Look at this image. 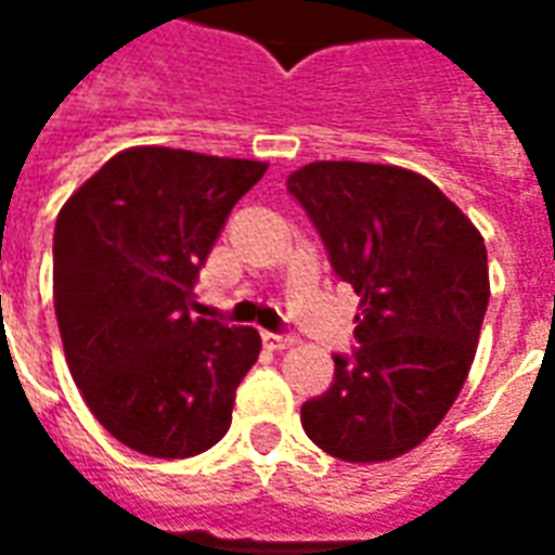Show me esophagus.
Here are the masks:
<instances>
[{
    "mask_svg": "<svg viewBox=\"0 0 555 555\" xmlns=\"http://www.w3.org/2000/svg\"><path fill=\"white\" fill-rule=\"evenodd\" d=\"M261 338H264L267 348H273V350H285V348H291V345H294V338L282 336V333H264Z\"/></svg>",
    "mask_w": 555,
    "mask_h": 555,
    "instance_id": "esophagus-1",
    "label": "esophagus"
}]
</instances>
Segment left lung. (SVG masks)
I'll list each match as a JSON object with an SVG mask.
<instances>
[{
	"label": "left lung",
	"mask_w": 555,
	"mask_h": 555,
	"mask_svg": "<svg viewBox=\"0 0 555 555\" xmlns=\"http://www.w3.org/2000/svg\"><path fill=\"white\" fill-rule=\"evenodd\" d=\"M288 193L321 234L330 264L360 294L350 357L300 408L326 454L374 464L410 452L464 386L488 312V249L461 207L416 171L318 159Z\"/></svg>",
	"instance_id": "obj_1"
}]
</instances>
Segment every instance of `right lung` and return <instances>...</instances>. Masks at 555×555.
I'll return each mask as SVG.
<instances>
[{
  "mask_svg": "<svg viewBox=\"0 0 555 555\" xmlns=\"http://www.w3.org/2000/svg\"><path fill=\"white\" fill-rule=\"evenodd\" d=\"M267 163L130 147L55 219L53 297L67 369L115 440L193 457L231 425L261 353L253 326L193 318L198 270Z\"/></svg>",
  "mask_w": 555,
  "mask_h": 555,
  "instance_id": "add662e5",
  "label": "right lung"
}]
</instances>
